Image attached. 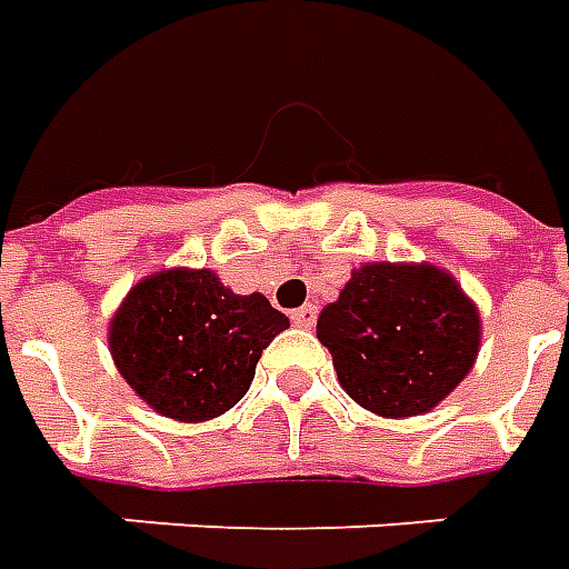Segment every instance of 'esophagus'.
<instances>
[{
  "label": "esophagus",
  "instance_id": "34e87169",
  "mask_svg": "<svg viewBox=\"0 0 569 569\" xmlns=\"http://www.w3.org/2000/svg\"><path fill=\"white\" fill-rule=\"evenodd\" d=\"M292 322L301 326V329H310V326L317 322V308H313V305H305V308L292 310Z\"/></svg>",
  "mask_w": 569,
  "mask_h": 569
}]
</instances>
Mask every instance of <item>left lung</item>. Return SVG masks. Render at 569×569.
I'll use <instances>...</instances> for the list:
<instances>
[{"label":"left lung","mask_w":569,"mask_h":569,"mask_svg":"<svg viewBox=\"0 0 569 569\" xmlns=\"http://www.w3.org/2000/svg\"><path fill=\"white\" fill-rule=\"evenodd\" d=\"M317 338L357 406L402 420L432 411L472 371L481 317L439 264L366 261L322 308Z\"/></svg>","instance_id":"left-lung-1"}]
</instances>
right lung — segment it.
<instances>
[{
	"label": "right lung",
	"instance_id": "right-lung-1",
	"mask_svg": "<svg viewBox=\"0 0 569 569\" xmlns=\"http://www.w3.org/2000/svg\"><path fill=\"white\" fill-rule=\"evenodd\" d=\"M289 317L237 296L210 268H161L130 286L109 320L118 375L161 418L203 423L247 396L261 350Z\"/></svg>",
	"mask_w": 569,
	"mask_h": 569
}]
</instances>
